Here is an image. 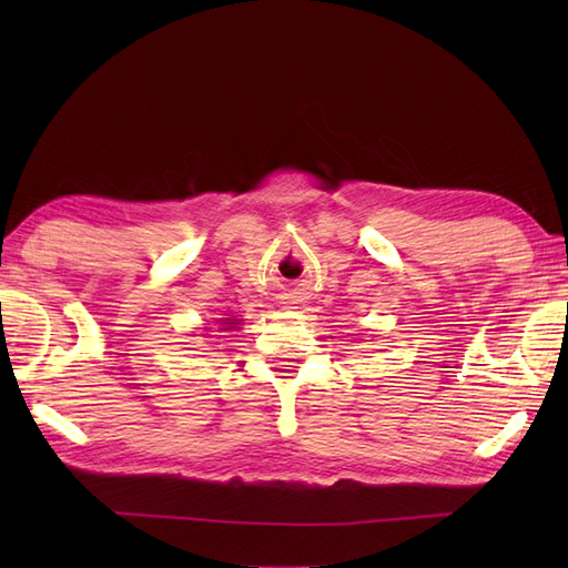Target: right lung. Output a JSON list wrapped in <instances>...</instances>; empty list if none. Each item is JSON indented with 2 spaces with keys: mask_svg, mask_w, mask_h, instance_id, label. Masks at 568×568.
Returning a JSON list of instances; mask_svg holds the SVG:
<instances>
[{
  "mask_svg": "<svg viewBox=\"0 0 568 568\" xmlns=\"http://www.w3.org/2000/svg\"><path fill=\"white\" fill-rule=\"evenodd\" d=\"M224 324H229V329H232L234 324H239V320H224Z\"/></svg>",
  "mask_w": 568,
  "mask_h": 568,
  "instance_id": "1",
  "label": "right lung"
}]
</instances>
